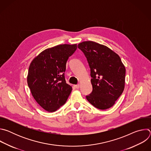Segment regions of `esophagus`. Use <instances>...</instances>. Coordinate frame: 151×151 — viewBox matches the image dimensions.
Listing matches in <instances>:
<instances>
[{"mask_svg":"<svg viewBox=\"0 0 151 151\" xmlns=\"http://www.w3.org/2000/svg\"><path fill=\"white\" fill-rule=\"evenodd\" d=\"M79 84H78V85H75L73 87L75 88H76V89H78L79 88Z\"/></svg>","mask_w":151,"mask_h":151,"instance_id":"obj_1","label":"esophagus"}]
</instances>
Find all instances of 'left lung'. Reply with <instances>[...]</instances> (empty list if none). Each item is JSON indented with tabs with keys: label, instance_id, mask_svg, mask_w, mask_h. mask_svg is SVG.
Listing matches in <instances>:
<instances>
[{
	"label": "left lung",
	"instance_id": "1",
	"mask_svg": "<svg viewBox=\"0 0 151 151\" xmlns=\"http://www.w3.org/2000/svg\"><path fill=\"white\" fill-rule=\"evenodd\" d=\"M78 47L87 58L91 71L93 91L86 98L99 109L110 108L125 87V68L119 56L106 46L93 41L82 42Z\"/></svg>",
	"mask_w": 151,
	"mask_h": 151
}]
</instances>
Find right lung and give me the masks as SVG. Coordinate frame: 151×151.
<instances>
[{"instance_id":"add662e5","label":"right lung","mask_w":151,"mask_h":151,"mask_svg":"<svg viewBox=\"0 0 151 151\" xmlns=\"http://www.w3.org/2000/svg\"><path fill=\"white\" fill-rule=\"evenodd\" d=\"M76 49V44L57 45L41 52L30 64L28 86L36 102L48 112L58 109L72 90L64 72L69 57Z\"/></svg>"}]
</instances>
